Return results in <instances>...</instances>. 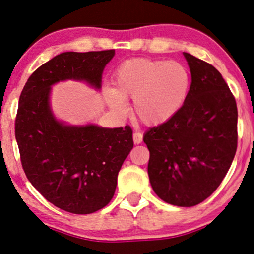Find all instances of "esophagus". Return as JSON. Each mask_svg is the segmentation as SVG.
<instances>
[{"label":"esophagus","mask_w":254,"mask_h":254,"mask_svg":"<svg viewBox=\"0 0 254 254\" xmlns=\"http://www.w3.org/2000/svg\"><path fill=\"white\" fill-rule=\"evenodd\" d=\"M133 141L134 144H140L143 141V133L133 132Z\"/></svg>","instance_id":"34e87169"}]
</instances>
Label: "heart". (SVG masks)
<instances>
[{
  "label": "heart",
  "instance_id": "1",
  "mask_svg": "<svg viewBox=\"0 0 254 254\" xmlns=\"http://www.w3.org/2000/svg\"><path fill=\"white\" fill-rule=\"evenodd\" d=\"M115 89L106 87L104 99L118 115L127 110L125 100H133V113L144 124L166 123L185 106L191 77L177 62L146 58L125 60L114 73Z\"/></svg>",
  "mask_w": 254,
  "mask_h": 254
}]
</instances>
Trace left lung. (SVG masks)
I'll use <instances>...</instances> for the list:
<instances>
[{
    "mask_svg": "<svg viewBox=\"0 0 254 254\" xmlns=\"http://www.w3.org/2000/svg\"><path fill=\"white\" fill-rule=\"evenodd\" d=\"M191 74L189 96L166 123L144 134L148 178L155 194L178 207H194L214 192L237 150L238 111L222 74L184 52Z\"/></svg>",
    "mask_w": 254,
    "mask_h": 254,
    "instance_id": "1",
    "label": "left lung"
}]
</instances>
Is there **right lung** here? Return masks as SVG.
<instances>
[{
	"instance_id": "add662e5",
	"label": "right lung",
	"mask_w": 254,
	"mask_h": 254,
	"mask_svg": "<svg viewBox=\"0 0 254 254\" xmlns=\"http://www.w3.org/2000/svg\"><path fill=\"white\" fill-rule=\"evenodd\" d=\"M114 56L115 50L60 53L31 74L19 96L15 136L26 178L47 201L72 214H92L109 203L133 147L132 130L59 122L51 110V87L76 80L100 89Z\"/></svg>"
}]
</instances>
